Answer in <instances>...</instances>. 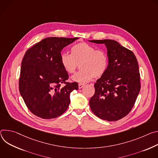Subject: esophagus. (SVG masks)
Returning a JSON list of instances; mask_svg holds the SVG:
<instances>
[{
    "mask_svg": "<svg viewBox=\"0 0 158 158\" xmlns=\"http://www.w3.org/2000/svg\"><path fill=\"white\" fill-rule=\"evenodd\" d=\"M84 86H85V84L79 83V84H78V88H79L80 89H82Z\"/></svg>",
    "mask_w": 158,
    "mask_h": 158,
    "instance_id": "esophagus-1",
    "label": "esophagus"
}]
</instances>
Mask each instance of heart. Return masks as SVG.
Listing matches in <instances>:
<instances>
[{
  "label": "heart",
  "mask_w": 158,
  "mask_h": 158,
  "mask_svg": "<svg viewBox=\"0 0 158 158\" xmlns=\"http://www.w3.org/2000/svg\"><path fill=\"white\" fill-rule=\"evenodd\" d=\"M61 64L68 74H73L80 64L81 70L72 77V80L80 83L90 81L94 77L100 78L106 73L108 66V56L103 50L86 43L74 45L71 55L63 53Z\"/></svg>",
  "instance_id": "obj_1"
}]
</instances>
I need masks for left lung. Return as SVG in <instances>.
Instances as JSON below:
<instances>
[{
  "label": "left lung",
  "instance_id": "obj_1",
  "mask_svg": "<svg viewBox=\"0 0 158 158\" xmlns=\"http://www.w3.org/2000/svg\"><path fill=\"white\" fill-rule=\"evenodd\" d=\"M89 41L105 44L109 58L106 73L94 85L95 92L90 100V109L101 119L120 120L131 112L141 89L137 60L131 50L116 41Z\"/></svg>",
  "mask_w": 158,
  "mask_h": 158
}]
</instances>
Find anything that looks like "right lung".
<instances>
[{
    "label": "right lung",
    "instance_id": "add662e5",
    "mask_svg": "<svg viewBox=\"0 0 158 158\" xmlns=\"http://www.w3.org/2000/svg\"><path fill=\"white\" fill-rule=\"evenodd\" d=\"M77 39L47 38L26 52L19 89L27 107L35 115L44 119L56 118L69 107L70 94L78 89V85L66 81L69 76L61 64V51Z\"/></svg>",
    "mask_w": 158,
    "mask_h": 158
}]
</instances>
